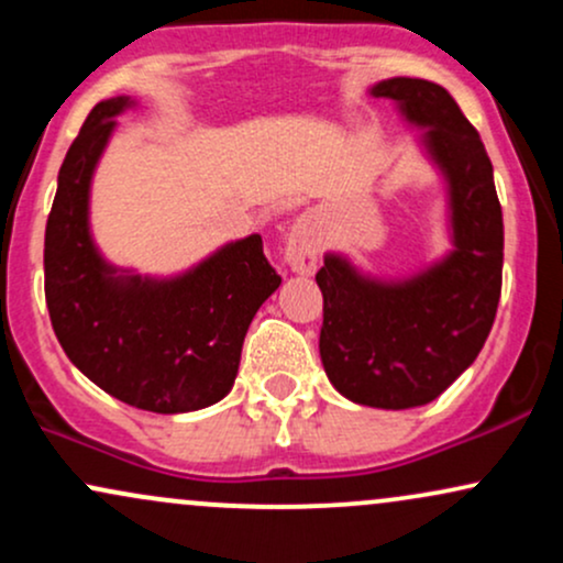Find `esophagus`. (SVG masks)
Listing matches in <instances>:
<instances>
[{
    "instance_id": "1",
    "label": "esophagus",
    "mask_w": 563,
    "mask_h": 563,
    "mask_svg": "<svg viewBox=\"0 0 563 563\" xmlns=\"http://www.w3.org/2000/svg\"><path fill=\"white\" fill-rule=\"evenodd\" d=\"M322 238H325V232H322V222L314 211H303L294 219V224L286 232L283 256L296 275H312L318 269Z\"/></svg>"
}]
</instances>
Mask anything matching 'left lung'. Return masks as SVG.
Listing matches in <instances>:
<instances>
[{
  "label": "left lung",
  "mask_w": 563,
  "mask_h": 563,
  "mask_svg": "<svg viewBox=\"0 0 563 563\" xmlns=\"http://www.w3.org/2000/svg\"><path fill=\"white\" fill-rule=\"evenodd\" d=\"M423 129L418 147L442 174L452 249L405 277L363 273L328 251L320 357L335 391L357 405L407 410L431 402L474 363L495 322L503 283V211L479 132L444 87L394 76L367 89Z\"/></svg>",
  "instance_id": "1"
}]
</instances>
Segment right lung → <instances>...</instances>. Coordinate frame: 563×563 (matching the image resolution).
I'll use <instances>...</instances> for the list:
<instances>
[{
    "mask_svg": "<svg viewBox=\"0 0 563 563\" xmlns=\"http://www.w3.org/2000/svg\"><path fill=\"white\" fill-rule=\"evenodd\" d=\"M129 95L97 102L68 147L44 232V296L68 360L121 402L192 412L228 397L245 331L280 286L262 235L224 243L172 277L115 267L89 228L92 177Z\"/></svg>",
    "mask_w": 563,
    "mask_h": 563,
    "instance_id": "obj_1",
    "label": "right lung"
}]
</instances>
